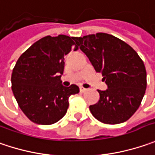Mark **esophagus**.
<instances>
[{
	"instance_id": "34e87169",
	"label": "esophagus",
	"mask_w": 155,
	"mask_h": 155,
	"mask_svg": "<svg viewBox=\"0 0 155 155\" xmlns=\"http://www.w3.org/2000/svg\"><path fill=\"white\" fill-rule=\"evenodd\" d=\"M80 91H81V93H84V92L87 91V88H84L82 87H80Z\"/></svg>"
}]
</instances>
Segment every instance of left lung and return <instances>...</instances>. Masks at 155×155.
<instances>
[{
    "mask_svg": "<svg viewBox=\"0 0 155 155\" xmlns=\"http://www.w3.org/2000/svg\"><path fill=\"white\" fill-rule=\"evenodd\" d=\"M80 48L107 86L98 90L100 100L89 107L93 116L106 124L127 120L139 108L147 88L146 68L138 54L117 37L97 33L75 37Z\"/></svg>",
    "mask_w": 155,
    "mask_h": 155,
    "instance_id": "8db88e82",
    "label": "left lung"
}]
</instances>
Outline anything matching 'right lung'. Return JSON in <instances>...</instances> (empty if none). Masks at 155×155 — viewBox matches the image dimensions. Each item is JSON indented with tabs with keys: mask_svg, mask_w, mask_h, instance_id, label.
<instances>
[{
	"mask_svg": "<svg viewBox=\"0 0 155 155\" xmlns=\"http://www.w3.org/2000/svg\"><path fill=\"white\" fill-rule=\"evenodd\" d=\"M74 38L63 35L41 38L20 56L13 69L15 98L25 115L36 124L60 120L67 113L69 96L80 91L76 85L64 87L61 81L64 57L75 45Z\"/></svg>",
	"mask_w": 155,
	"mask_h": 155,
	"instance_id": "add662e5",
	"label": "right lung"
}]
</instances>
